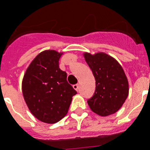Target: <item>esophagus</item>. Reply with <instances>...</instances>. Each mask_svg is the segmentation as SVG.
Instances as JSON below:
<instances>
[{
    "instance_id": "1",
    "label": "esophagus",
    "mask_w": 150,
    "mask_h": 150,
    "mask_svg": "<svg viewBox=\"0 0 150 150\" xmlns=\"http://www.w3.org/2000/svg\"><path fill=\"white\" fill-rule=\"evenodd\" d=\"M73 87H74V88L75 90H76V91H78V89H79V85L78 84H75L73 86Z\"/></svg>"
}]
</instances>
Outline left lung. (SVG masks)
Instances as JSON below:
<instances>
[{"label": "left lung", "mask_w": 150, "mask_h": 150, "mask_svg": "<svg viewBox=\"0 0 150 150\" xmlns=\"http://www.w3.org/2000/svg\"><path fill=\"white\" fill-rule=\"evenodd\" d=\"M85 60L95 79V91L88 100L90 109L100 116L117 112L128 98V81L120 64L104 52H85Z\"/></svg>", "instance_id": "1"}]
</instances>
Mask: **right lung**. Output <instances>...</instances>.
Wrapping results in <instances>:
<instances>
[{
	"mask_svg": "<svg viewBox=\"0 0 150 150\" xmlns=\"http://www.w3.org/2000/svg\"><path fill=\"white\" fill-rule=\"evenodd\" d=\"M63 52L53 50L41 52L24 74V99L33 116L40 121L54 124L66 116L72 97L76 94L67 81V74L59 68Z\"/></svg>",
	"mask_w": 150,
	"mask_h": 150,
	"instance_id": "obj_1",
	"label": "right lung"
}]
</instances>
